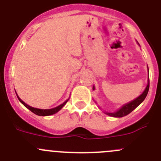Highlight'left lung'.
I'll list each match as a JSON object with an SVG mask.
<instances>
[{
  "label": "left lung",
  "instance_id": "left-lung-1",
  "mask_svg": "<svg viewBox=\"0 0 161 161\" xmlns=\"http://www.w3.org/2000/svg\"><path fill=\"white\" fill-rule=\"evenodd\" d=\"M149 70V69H148ZM149 88H150V79H148V84H147V86L146 87V90H144V92L139 96V97H137L136 99H135L134 100L130 102V103H127V104H125L121 109H119L116 112H114V113H106L107 114L109 115L111 117H115V118H121V117H124L125 115L130 114L131 111L134 109H136L144 100L147 97V93H148ZM92 90H94V87H92Z\"/></svg>",
  "mask_w": 161,
  "mask_h": 161
}]
</instances>
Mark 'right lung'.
Segmentation results:
<instances>
[{
	"instance_id": "1",
	"label": "right lung",
	"mask_w": 161,
	"mask_h": 161,
	"mask_svg": "<svg viewBox=\"0 0 161 161\" xmlns=\"http://www.w3.org/2000/svg\"><path fill=\"white\" fill-rule=\"evenodd\" d=\"M16 95H17V94H16ZM17 97H18V95H17ZM18 99H19V101H20L21 103H22V104L25 107V108H27L29 110H30L32 113H34L35 114H36V115H39V116H49V115H52V114H53L57 113V112L59 111L60 110H61V108L64 106V104H65V103L68 102V100H66V101L64 102L62 104L59 105V106H58L57 108H52V109L43 110V109H38V108H32V107L29 106L28 104H26L25 103H24V102L22 101V100H21L19 97H18Z\"/></svg>"
}]
</instances>
